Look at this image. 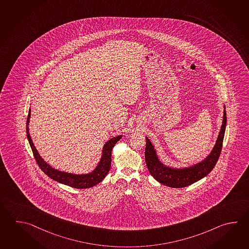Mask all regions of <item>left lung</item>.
Masks as SVG:
<instances>
[{
    "instance_id": "left-lung-1",
    "label": "left lung",
    "mask_w": 249,
    "mask_h": 249,
    "mask_svg": "<svg viewBox=\"0 0 249 249\" xmlns=\"http://www.w3.org/2000/svg\"><path fill=\"white\" fill-rule=\"evenodd\" d=\"M226 122L227 118L224 107L223 124L219 133L218 138L212 152H210V154L204 160L189 168H173L165 166L158 159L157 153L154 150V146L146 137V146L144 155L149 172L151 173L153 178L157 180L158 182L162 183L166 186L172 188L186 187L205 178L214 168L221 154Z\"/></svg>"
}]
</instances>
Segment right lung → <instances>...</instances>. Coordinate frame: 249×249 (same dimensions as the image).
Here are the masks:
<instances>
[{
	"instance_id": "right-lung-1",
	"label": "right lung",
	"mask_w": 249,
	"mask_h": 249,
	"mask_svg": "<svg viewBox=\"0 0 249 249\" xmlns=\"http://www.w3.org/2000/svg\"><path fill=\"white\" fill-rule=\"evenodd\" d=\"M31 110L28 112V118L26 121V135L28 142L30 143L32 151L34 153V156L36 159V162L40 167L41 170L46 174L49 178L55 180L58 183L66 184L71 187L77 188V189H86L95 186L97 183L103 181V179L107 177V174L111 168V162H112V150L113 146L121 138L122 136H118L116 137L111 138L109 141L106 142V144L103 147V154L101 160L98 163L97 168H95L91 173L85 174V175H75L71 173L63 172L57 169L51 168L49 164L44 161V160L40 156L39 152H37L34 142L32 141V138L29 134V119H30Z\"/></svg>"
}]
</instances>
